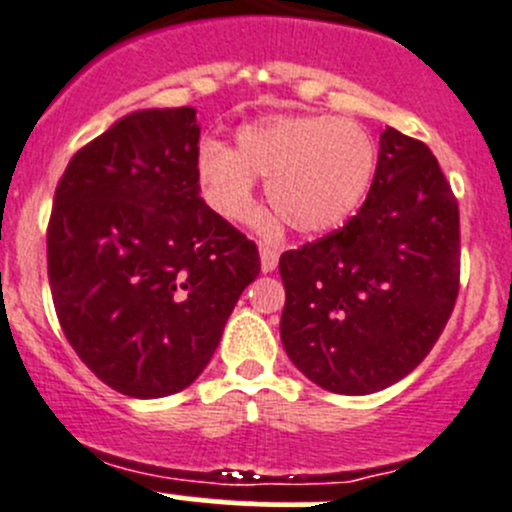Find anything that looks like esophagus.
I'll return each mask as SVG.
<instances>
[{
  "label": "esophagus",
  "mask_w": 512,
  "mask_h": 512,
  "mask_svg": "<svg viewBox=\"0 0 512 512\" xmlns=\"http://www.w3.org/2000/svg\"><path fill=\"white\" fill-rule=\"evenodd\" d=\"M258 254H261V271L263 273H271L278 263V249L276 246H268L261 244L258 246Z\"/></svg>",
  "instance_id": "obj_1"
}]
</instances>
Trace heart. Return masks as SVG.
<instances>
[{
    "label": "heart",
    "mask_w": 512,
    "mask_h": 512,
    "mask_svg": "<svg viewBox=\"0 0 512 512\" xmlns=\"http://www.w3.org/2000/svg\"><path fill=\"white\" fill-rule=\"evenodd\" d=\"M378 166V144L353 119L276 114L236 131V149L206 139L196 176L211 209L231 221L256 216V181L266 179L273 211L298 234L341 226L366 199Z\"/></svg>",
    "instance_id": "b5f03b06"
}]
</instances>
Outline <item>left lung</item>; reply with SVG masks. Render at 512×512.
Listing matches in <instances>:
<instances>
[{
    "label": "left lung",
    "instance_id": "obj_1",
    "mask_svg": "<svg viewBox=\"0 0 512 512\" xmlns=\"http://www.w3.org/2000/svg\"><path fill=\"white\" fill-rule=\"evenodd\" d=\"M458 226V201L433 151L388 126L361 211L278 261L281 341L293 366L341 396L406 378L453 313Z\"/></svg>",
    "mask_w": 512,
    "mask_h": 512
}]
</instances>
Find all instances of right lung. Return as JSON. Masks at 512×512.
<instances>
[{
  "instance_id": "right-lung-1",
  "label": "right lung",
  "mask_w": 512,
  "mask_h": 512,
  "mask_svg": "<svg viewBox=\"0 0 512 512\" xmlns=\"http://www.w3.org/2000/svg\"><path fill=\"white\" fill-rule=\"evenodd\" d=\"M196 109H141L79 149L47 231L64 336L96 378L164 398L201 376L244 288L254 241L201 199Z\"/></svg>"
}]
</instances>
